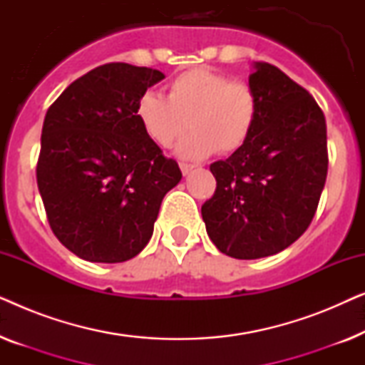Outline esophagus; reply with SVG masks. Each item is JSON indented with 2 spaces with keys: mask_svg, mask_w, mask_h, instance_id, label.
<instances>
[{
  "mask_svg": "<svg viewBox=\"0 0 365 365\" xmlns=\"http://www.w3.org/2000/svg\"><path fill=\"white\" fill-rule=\"evenodd\" d=\"M179 168H181V171H182L184 176H187V174L191 173L192 169H194L192 164H186V163H181V164H179Z\"/></svg>",
  "mask_w": 365,
  "mask_h": 365,
  "instance_id": "obj_1",
  "label": "esophagus"
}]
</instances>
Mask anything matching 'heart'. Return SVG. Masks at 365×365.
Listing matches in <instances>:
<instances>
[{
	"mask_svg": "<svg viewBox=\"0 0 365 365\" xmlns=\"http://www.w3.org/2000/svg\"><path fill=\"white\" fill-rule=\"evenodd\" d=\"M259 96L251 84L232 81L209 68L187 69L168 84V98L146 93L139 98L136 118L159 148H171L187 128L194 131L179 144L178 154L204 159L241 149L252 136L259 118Z\"/></svg>",
	"mask_w": 365,
	"mask_h": 365,
	"instance_id": "1",
	"label": "heart"
}]
</instances>
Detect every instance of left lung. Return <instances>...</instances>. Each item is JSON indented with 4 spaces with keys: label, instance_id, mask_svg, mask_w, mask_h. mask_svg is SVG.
<instances>
[{
    "label": "left lung",
    "instance_id": "8db88e82",
    "mask_svg": "<svg viewBox=\"0 0 365 365\" xmlns=\"http://www.w3.org/2000/svg\"><path fill=\"white\" fill-rule=\"evenodd\" d=\"M254 68L256 128L241 149L211 164L216 191L201 207L207 236L236 259L272 256L306 232L329 164L326 118L316 99L272 64Z\"/></svg>",
    "mask_w": 365,
    "mask_h": 365
}]
</instances>
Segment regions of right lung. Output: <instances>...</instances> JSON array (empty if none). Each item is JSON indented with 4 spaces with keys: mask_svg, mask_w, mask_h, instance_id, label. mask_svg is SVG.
I'll list each match as a JSON object with an SVG mask.
<instances>
[{
    "mask_svg": "<svg viewBox=\"0 0 365 365\" xmlns=\"http://www.w3.org/2000/svg\"><path fill=\"white\" fill-rule=\"evenodd\" d=\"M158 69L108 63L73 81L43 123L36 181L49 226L89 262H124L153 236L163 197L181 181L136 118Z\"/></svg>",
    "mask_w": 365,
    "mask_h": 365,
    "instance_id": "right-lung-1",
    "label": "right lung"
}]
</instances>
